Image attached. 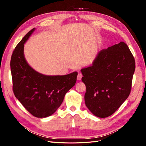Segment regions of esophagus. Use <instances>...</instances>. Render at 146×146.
Returning <instances> with one entry per match:
<instances>
[{"label": "esophagus", "mask_w": 146, "mask_h": 146, "mask_svg": "<svg viewBox=\"0 0 146 146\" xmlns=\"http://www.w3.org/2000/svg\"><path fill=\"white\" fill-rule=\"evenodd\" d=\"M82 77H83L82 74L81 73H79L78 74V76H77V80H80L81 79H82Z\"/></svg>", "instance_id": "obj_1"}]
</instances>
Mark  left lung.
Masks as SVG:
<instances>
[{"label": "left lung", "mask_w": 146, "mask_h": 146, "mask_svg": "<svg viewBox=\"0 0 146 146\" xmlns=\"http://www.w3.org/2000/svg\"><path fill=\"white\" fill-rule=\"evenodd\" d=\"M135 70V58L123 42L100 50L92 66L81 69L85 104L94 115L107 117L120 107L130 93Z\"/></svg>", "instance_id": "1"}]
</instances>
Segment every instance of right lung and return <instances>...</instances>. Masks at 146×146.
I'll return each mask as SVG.
<instances>
[{
    "mask_svg": "<svg viewBox=\"0 0 146 146\" xmlns=\"http://www.w3.org/2000/svg\"><path fill=\"white\" fill-rule=\"evenodd\" d=\"M35 29L26 34L15 47L10 68L15 97L30 114L42 118L52 115L59 108L66 92L76 85L78 74L49 76L30 67L25 59L24 47Z\"/></svg>",
    "mask_w": 146,
    "mask_h": 146,
    "instance_id": "add662e5",
    "label": "right lung"
}]
</instances>
